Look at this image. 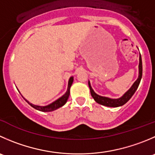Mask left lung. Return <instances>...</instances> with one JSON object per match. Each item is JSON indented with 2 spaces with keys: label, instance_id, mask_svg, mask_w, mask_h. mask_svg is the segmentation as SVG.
<instances>
[{
  "label": "left lung",
  "instance_id": "8db88e82",
  "mask_svg": "<svg viewBox=\"0 0 155 155\" xmlns=\"http://www.w3.org/2000/svg\"><path fill=\"white\" fill-rule=\"evenodd\" d=\"M142 76V57L141 55L139 56V76L138 79L135 81L134 83L133 84L130 89L124 93L119 98H110L108 97H104V96H101L99 94H96L93 88H91V83L88 81V86H89L90 91H91V94L93 98L94 99L97 103L100 104L104 105L106 107H117L123 106L132 97V96L134 94L136 91L137 90L138 87H139V83L141 82Z\"/></svg>",
  "mask_w": 155,
  "mask_h": 155
}]
</instances>
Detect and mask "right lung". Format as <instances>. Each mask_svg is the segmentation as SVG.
<instances>
[{
  "mask_svg": "<svg viewBox=\"0 0 155 155\" xmlns=\"http://www.w3.org/2000/svg\"><path fill=\"white\" fill-rule=\"evenodd\" d=\"M73 77L71 76L69 79V82H68V87H67V90L66 91L65 94L64 95L61 96V97H59L58 99H57L56 101H54V102L52 103L49 104L45 105V106H39V105H35V104H33L29 103L28 101L26 100L25 98V101H27V103L29 105H31L33 108L35 109L38 110H40V111H42V112H51V111H54L55 110L58 109V108L61 107L62 106H64L66 103H67V100H68V97L70 96V87H71L72 84H73Z\"/></svg>",
  "mask_w": 155,
  "mask_h": 155,
  "instance_id": "right-lung-1",
  "label": "right lung"
}]
</instances>
